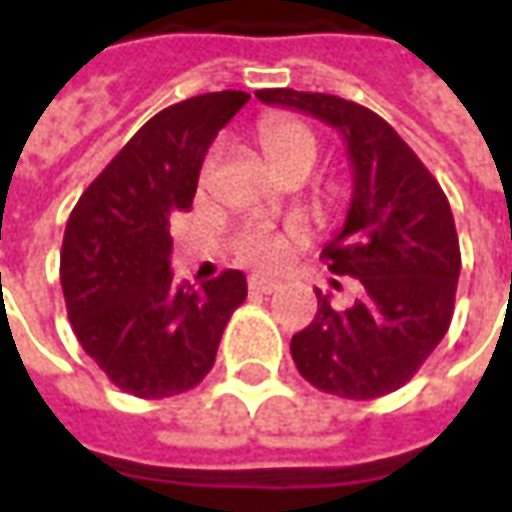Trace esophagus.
<instances>
[{"mask_svg": "<svg viewBox=\"0 0 512 512\" xmlns=\"http://www.w3.org/2000/svg\"><path fill=\"white\" fill-rule=\"evenodd\" d=\"M249 290H252V293H274V290H277V282H274V279L260 277V274H252V277H249Z\"/></svg>", "mask_w": 512, "mask_h": 512, "instance_id": "1", "label": "esophagus"}]
</instances>
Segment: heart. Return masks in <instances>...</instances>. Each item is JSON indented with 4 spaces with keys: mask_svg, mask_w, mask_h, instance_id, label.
<instances>
[{
    "mask_svg": "<svg viewBox=\"0 0 512 512\" xmlns=\"http://www.w3.org/2000/svg\"><path fill=\"white\" fill-rule=\"evenodd\" d=\"M257 145L266 156L268 167L279 178H288L299 169H307L318 158V136L307 123L296 117L268 115L257 123ZM301 244L299 233H277L268 227H246L235 241V257L252 268L277 271L285 266L290 252Z\"/></svg>",
    "mask_w": 512,
    "mask_h": 512,
    "instance_id": "heart-1",
    "label": "heart"
}]
</instances>
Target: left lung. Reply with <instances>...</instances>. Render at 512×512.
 Here are the masks:
<instances>
[{"mask_svg": "<svg viewBox=\"0 0 512 512\" xmlns=\"http://www.w3.org/2000/svg\"><path fill=\"white\" fill-rule=\"evenodd\" d=\"M255 95L337 128L354 167L345 227L321 260L332 274L356 279V299L340 310L315 290L318 312L293 334L290 356L321 392L348 400L389 395L414 378L450 329L461 246L447 194L367 106L288 87Z\"/></svg>", "mask_w": 512, "mask_h": 512, "instance_id": "obj_1", "label": "left lung"}]
</instances>
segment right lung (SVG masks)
<instances>
[{"label": "right lung", "mask_w": 512, "mask_h": 512, "mask_svg": "<svg viewBox=\"0 0 512 512\" xmlns=\"http://www.w3.org/2000/svg\"><path fill=\"white\" fill-rule=\"evenodd\" d=\"M249 101L205 93L139 128L71 211L60 282L73 334L126 395L158 400L208 376L246 277L227 268L202 288L175 285L169 216L189 211L219 128Z\"/></svg>", "instance_id": "add662e5"}]
</instances>
